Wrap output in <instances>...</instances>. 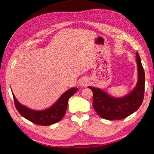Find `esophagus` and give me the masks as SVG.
Listing matches in <instances>:
<instances>
[{"label": "esophagus", "mask_w": 154, "mask_h": 154, "mask_svg": "<svg viewBox=\"0 0 154 154\" xmlns=\"http://www.w3.org/2000/svg\"><path fill=\"white\" fill-rule=\"evenodd\" d=\"M88 82H89V81L88 80V79H86L85 77H83L80 79L79 82V84L80 86L85 87L88 84Z\"/></svg>", "instance_id": "34e87169"}]
</instances>
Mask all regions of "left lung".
Returning <instances> with one entry per match:
<instances>
[{
  "mask_svg": "<svg viewBox=\"0 0 154 154\" xmlns=\"http://www.w3.org/2000/svg\"><path fill=\"white\" fill-rule=\"evenodd\" d=\"M138 80L131 92L122 97H114L102 89L88 86L93 92V106L101 118L121 120L140 107L144 98L145 72L138 52L136 54Z\"/></svg>",
  "mask_w": 154,
  "mask_h": 154,
  "instance_id": "8db88e82",
  "label": "left lung"
}]
</instances>
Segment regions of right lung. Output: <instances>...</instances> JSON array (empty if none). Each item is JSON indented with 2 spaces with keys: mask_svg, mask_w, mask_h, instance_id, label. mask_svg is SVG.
I'll list each match as a JSON object with an SVG mask.
<instances>
[{
  "mask_svg": "<svg viewBox=\"0 0 154 154\" xmlns=\"http://www.w3.org/2000/svg\"><path fill=\"white\" fill-rule=\"evenodd\" d=\"M77 90V88H70L62 94L55 103L43 110H34L28 108L20 103L13 92L12 94L15 107L21 116L34 124L41 126H49L57 123L63 118L67 109L68 100Z\"/></svg>",
  "mask_w": 154,
  "mask_h": 154,
  "instance_id": "1",
  "label": "right lung"
}]
</instances>
